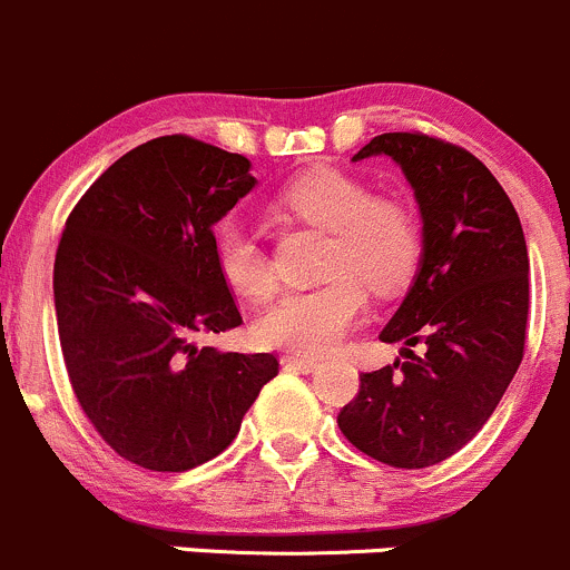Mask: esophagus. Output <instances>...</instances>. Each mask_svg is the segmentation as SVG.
<instances>
[{"label": "esophagus", "instance_id": "1", "mask_svg": "<svg viewBox=\"0 0 570 570\" xmlns=\"http://www.w3.org/2000/svg\"><path fill=\"white\" fill-rule=\"evenodd\" d=\"M281 364L292 366V370H301V372H314L320 366V361L312 358V355H292V353H286L284 358H281Z\"/></svg>", "mask_w": 570, "mask_h": 570}]
</instances>
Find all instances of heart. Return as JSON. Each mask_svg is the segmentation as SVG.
Wrapping results in <instances>:
<instances>
[{"label": "heart", "mask_w": 570, "mask_h": 570, "mask_svg": "<svg viewBox=\"0 0 570 570\" xmlns=\"http://www.w3.org/2000/svg\"><path fill=\"white\" fill-rule=\"evenodd\" d=\"M281 209L327 232L320 273L325 284L289 289L256 322L258 342L303 355L331 353L364 317L370 286L400 295L424 256L422 217L407 200L375 195L358 176L322 168L295 178L278 195ZM215 256L232 289L250 301L273 295L275 275L262 243L237 223L215 234Z\"/></svg>", "instance_id": "heart-1"}]
</instances>
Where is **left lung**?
I'll use <instances>...</instances> for the list:
<instances>
[{
  "label": "left lung",
  "mask_w": 570,
  "mask_h": 570,
  "mask_svg": "<svg viewBox=\"0 0 570 570\" xmlns=\"http://www.w3.org/2000/svg\"><path fill=\"white\" fill-rule=\"evenodd\" d=\"M377 154L411 181L424 256L381 331L383 342L405 344V361L361 375L338 430L375 461L424 469L480 433L524 358L530 256L519 212L474 154L422 131H389L353 159Z\"/></svg>",
  "instance_id": "obj_1"
}]
</instances>
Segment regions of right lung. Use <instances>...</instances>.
Wrapping results in <instances>:
<instances>
[{
    "mask_svg": "<svg viewBox=\"0 0 570 570\" xmlns=\"http://www.w3.org/2000/svg\"><path fill=\"white\" fill-rule=\"evenodd\" d=\"M253 184L243 154L168 135L109 165L68 215L55 258L62 361L85 416L124 461H212L278 375L273 353L198 344L243 325L212 228Z\"/></svg>",
    "mask_w": 570,
    "mask_h": 570,
    "instance_id": "right-lung-1",
    "label": "right lung"
}]
</instances>
